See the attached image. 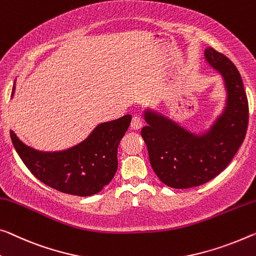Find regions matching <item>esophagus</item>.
<instances>
[{
  "instance_id": "esophagus-1",
  "label": "esophagus",
  "mask_w": 256,
  "mask_h": 256,
  "mask_svg": "<svg viewBox=\"0 0 256 256\" xmlns=\"http://www.w3.org/2000/svg\"><path fill=\"white\" fill-rule=\"evenodd\" d=\"M130 126L132 129H140L142 127H143V119H142V116H134Z\"/></svg>"
}]
</instances>
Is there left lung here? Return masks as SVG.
<instances>
[{"mask_svg": "<svg viewBox=\"0 0 256 256\" xmlns=\"http://www.w3.org/2000/svg\"><path fill=\"white\" fill-rule=\"evenodd\" d=\"M206 60L221 73L228 92L226 106L205 135H196L164 116L146 111L142 129L153 170L161 182L175 188L202 186L231 162L245 140L248 100L240 73L229 58L213 48Z\"/></svg>", "mask_w": 256, "mask_h": 256, "instance_id": "1", "label": "left lung"}]
</instances>
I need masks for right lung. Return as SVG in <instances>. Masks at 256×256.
<instances>
[{
    "instance_id": "obj_1",
    "label": "right lung",
    "mask_w": 256,
    "mask_h": 256,
    "mask_svg": "<svg viewBox=\"0 0 256 256\" xmlns=\"http://www.w3.org/2000/svg\"><path fill=\"white\" fill-rule=\"evenodd\" d=\"M132 116L100 124L87 140L66 151L46 153L26 146L10 130L12 144L28 170L46 186L64 194L87 196L111 182L118 169V146Z\"/></svg>"
}]
</instances>
